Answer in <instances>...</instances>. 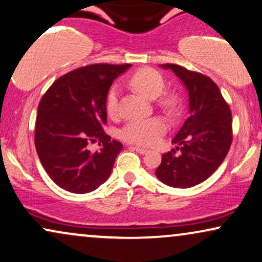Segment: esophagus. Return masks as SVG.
Listing matches in <instances>:
<instances>
[{"instance_id": "esophagus-1", "label": "esophagus", "mask_w": 262, "mask_h": 262, "mask_svg": "<svg viewBox=\"0 0 262 262\" xmlns=\"http://www.w3.org/2000/svg\"><path fill=\"white\" fill-rule=\"evenodd\" d=\"M130 148H131V149H134V150L137 151L138 154H147V152H148L147 149L141 148V147H130Z\"/></svg>"}]
</instances>
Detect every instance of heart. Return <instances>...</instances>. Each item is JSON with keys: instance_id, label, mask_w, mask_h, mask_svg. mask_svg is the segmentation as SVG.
Returning a JSON list of instances; mask_svg holds the SVG:
<instances>
[{"instance_id": "heart-1", "label": "heart", "mask_w": 262, "mask_h": 262, "mask_svg": "<svg viewBox=\"0 0 262 262\" xmlns=\"http://www.w3.org/2000/svg\"><path fill=\"white\" fill-rule=\"evenodd\" d=\"M130 84L134 88L144 95L145 97L158 98V104L162 111L169 115H174L179 112L182 106L181 97L178 94L168 91L164 93L166 84L164 77L160 72L150 67H143L132 74L130 77ZM119 103V90L117 85H112L106 95V110L111 117H115L118 114ZM166 123L161 118H150L144 120H131L121 128L119 132L121 139L127 143L142 147H150L158 143L166 132Z\"/></svg>"}]
</instances>
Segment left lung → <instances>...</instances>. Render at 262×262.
Masks as SVG:
<instances>
[{
  "mask_svg": "<svg viewBox=\"0 0 262 262\" xmlns=\"http://www.w3.org/2000/svg\"><path fill=\"white\" fill-rule=\"evenodd\" d=\"M162 67L172 70L188 89L190 117L172 139L178 147L162 154L155 174L166 185L191 188L212 176L226 158L232 143V114L209 77L176 63Z\"/></svg>",
  "mask_w": 262,
  "mask_h": 262,
  "instance_id": "1",
  "label": "left lung"
}]
</instances>
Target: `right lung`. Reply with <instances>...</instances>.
Wrapping results in <instances>:
<instances>
[{
    "instance_id": "1",
    "label": "right lung",
    "mask_w": 262,
    "mask_h": 262,
    "mask_svg": "<svg viewBox=\"0 0 262 262\" xmlns=\"http://www.w3.org/2000/svg\"><path fill=\"white\" fill-rule=\"evenodd\" d=\"M131 64L93 63L54 81L38 104L35 145L48 176L74 193L94 191L107 181L123 144L103 130L106 95L113 80ZM97 140L93 153L87 145Z\"/></svg>"
}]
</instances>
